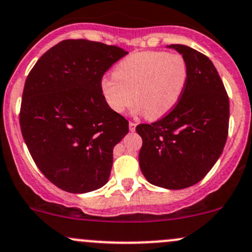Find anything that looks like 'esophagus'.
I'll use <instances>...</instances> for the list:
<instances>
[{"mask_svg":"<svg viewBox=\"0 0 252 252\" xmlns=\"http://www.w3.org/2000/svg\"><path fill=\"white\" fill-rule=\"evenodd\" d=\"M135 128H136V123L135 122H129V129H130V131H135Z\"/></svg>","mask_w":252,"mask_h":252,"instance_id":"34e87169","label":"esophagus"}]
</instances>
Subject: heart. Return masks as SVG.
<instances>
[{
	"mask_svg": "<svg viewBox=\"0 0 252 252\" xmlns=\"http://www.w3.org/2000/svg\"><path fill=\"white\" fill-rule=\"evenodd\" d=\"M189 79L187 60L166 51H140L122 60L100 90L107 105L122 113L132 103L147 120L164 117L178 104Z\"/></svg>",
	"mask_w": 252,
	"mask_h": 252,
	"instance_id": "obj_1",
	"label": "heart"
}]
</instances>
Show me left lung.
I'll return each mask as SVG.
<instances>
[{
	"label": "left lung",
	"instance_id": "8db88e82",
	"mask_svg": "<svg viewBox=\"0 0 252 252\" xmlns=\"http://www.w3.org/2000/svg\"><path fill=\"white\" fill-rule=\"evenodd\" d=\"M187 60L189 79L178 104L161 120L139 124V162L149 183L184 189L198 183L222 153L229 100L212 61L197 50L171 44Z\"/></svg>",
	"mask_w": 252,
	"mask_h": 252
}]
</instances>
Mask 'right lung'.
I'll return each instance as SVG.
<instances>
[{
    "instance_id": "1",
    "label": "right lung",
    "mask_w": 252,
    "mask_h": 252,
    "mask_svg": "<svg viewBox=\"0 0 252 252\" xmlns=\"http://www.w3.org/2000/svg\"><path fill=\"white\" fill-rule=\"evenodd\" d=\"M126 54L100 41L62 40L27 76L23 137L41 173L64 191H93L109 181L113 147L128 134L129 122L105 101L100 81Z\"/></svg>"
}]
</instances>
